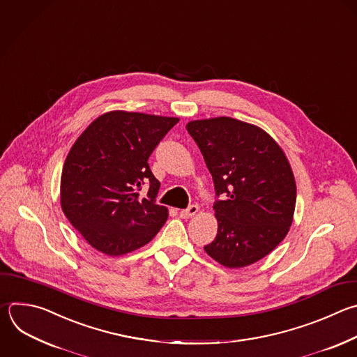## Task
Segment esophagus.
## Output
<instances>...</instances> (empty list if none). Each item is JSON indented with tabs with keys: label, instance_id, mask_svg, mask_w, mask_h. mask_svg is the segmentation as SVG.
<instances>
[{
	"label": "esophagus",
	"instance_id": "esophagus-1",
	"mask_svg": "<svg viewBox=\"0 0 357 357\" xmlns=\"http://www.w3.org/2000/svg\"><path fill=\"white\" fill-rule=\"evenodd\" d=\"M197 211H199L197 204H190L188 208L181 210V211H179V214H181V217H182V218H189V217L195 215Z\"/></svg>",
	"mask_w": 357,
	"mask_h": 357
}]
</instances>
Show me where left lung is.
<instances>
[{
	"label": "left lung",
	"instance_id": "1",
	"mask_svg": "<svg viewBox=\"0 0 357 357\" xmlns=\"http://www.w3.org/2000/svg\"><path fill=\"white\" fill-rule=\"evenodd\" d=\"M213 176L218 228L204 251L227 268H244L286 236L296 207V182L276 142L231 117L186 125Z\"/></svg>",
	"mask_w": 357,
	"mask_h": 357
}]
</instances>
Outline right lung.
Wrapping results in <instances>:
<instances>
[{
  "label": "right lung",
  "instance_id": "obj_1",
  "mask_svg": "<svg viewBox=\"0 0 357 357\" xmlns=\"http://www.w3.org/2000/svg\"><path fill=\"white\" fill-rule=\"evenodd\" d=\"M179 122L136 112L98 117L70 150L61 174V208L95 250L117 257L150 243L168 217L149 158ZM149 186L146 198L139 195Z\"/></svg>",
  "mask_w": 357,
  "mask_h": 357
}]
</instances>
